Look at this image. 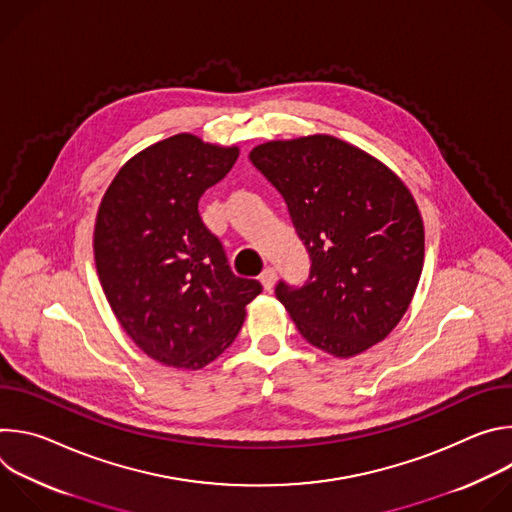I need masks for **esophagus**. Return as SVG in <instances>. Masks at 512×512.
<instances>
[{
    "mask_svg": "<svg viewBox=\"0 0 512 512\" xmlns=\"http://www.w3.org/2000/svg\"><path fill=\"white\" fill-rule=\"evenodd\" d=\"M261 285L265 291H271L275 287V281H277V271L273 267H265L263 273H261Z\"/></svg>",
    "mask_w": 512,
    "mask_h": 512,
    "instance_id": "obj_1",
    "label": "esophagus"
}]
</instances>
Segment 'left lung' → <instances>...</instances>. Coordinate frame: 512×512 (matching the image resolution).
<instances>
[{
  "mask_svg": "<svg viewBox=\"0 0 512 512\" xmlns=\"http://www.w3.org/2000/svg\"><path fill=\"white\" fill-rule=\"evenodd\" d=\"M253 166L283 196L312 269L275 287L300 334L350 358L385 340L417 289L425 233L403 180L356 145L316 133L255 145Z\"/></svg>",
  "mask_w": 512,
  "mask_h": 512,
  "instance_id": "left-lung-1",
  "label": "left lung"
}]
</instances>
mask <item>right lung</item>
I'll return each mask as SVG.
<instances>
[{
    "label": "right lung",
    "mask_w": 512,
    "mask_h": 512,
    "mask_svg": "<svg viewBox=\"0 0 512 512\" xmlns=\"http://www.w3.org/2000/svg\"><path fill=\"white\" fill-rule=\"evenodd\" d=\"M239 158L192 133L129 158L97 212L93 251L127 336L166 367L200 371L237 338L261 283L237 277L198 214L200 196Z\"/></svg>",
    "instance_id": "add662e5"
}]
</instances>
